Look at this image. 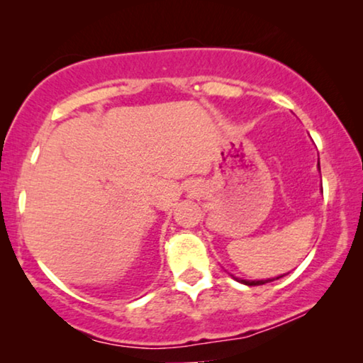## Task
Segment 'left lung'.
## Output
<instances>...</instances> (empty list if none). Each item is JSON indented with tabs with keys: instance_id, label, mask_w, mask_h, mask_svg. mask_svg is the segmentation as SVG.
<instances>
[{
	"instance_id": "left-lung-1",
	"label": "left lung",
	"mask_w": 363,
	"mask_h": 363,
	"mask_svg": "<svg viewBox=\"0 0 363 363\" xmlns=\"http://www.w3.org/2000/svg\"><path fill=\"white\" fill-rule=\"evenodd\" d=\"M319 168H320V165H319ZM279 277H282V276H279ZM279 277H276V279H279ZM271 281H274V279H267V281H245V279H241L242 284H246V286H259V284H264V282H271Z\"/></svg>"
}]
</instances>
